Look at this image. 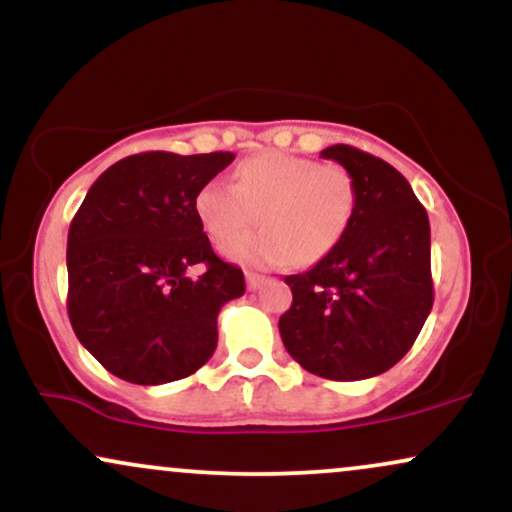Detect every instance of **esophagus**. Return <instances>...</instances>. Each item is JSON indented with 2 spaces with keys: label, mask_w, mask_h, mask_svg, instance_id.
I'll return each instance as SVG.
<instances>
[{
  "label": "esophagus",
  "mask_w": 512,
  "mask_h": 512,
  "mask_svg": "<svg viewBox=\"0 0 512 512\" xmlns=\"http://www.w3.org/2000/svg\"><path fill=\"white\" fill-rule=\"evenodd\" d=\"M245 284H248L250 291L260 289V286L264 284V276L262 274H255V272H245Z\"/></svg>",
  "instance_id": "esophagus-1"
}]
</instances>
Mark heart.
I'll use <instances>...</instances> for the list:
<instances>
[{"label": "heart", "mask_w": 512, "mask_h": 512, "mask_svg": "<svg viewBox=\"0 0 512 512\" xmlns=\"http://www.w3.org/2000/svg\"><path fill=\"white\" fill-rule=\"evenodd\" d=\"M238 185L214 178L199 187L195 214L223 243L261 214L262 232L223 245L228 260L250 267L313 264L342 243L356 214V182L342 166L286 151H262L236 170Z\"/></svg>", "instance_id": "obj_1"}]
</instances>
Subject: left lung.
I'll list each match as a JSON object with an SVG mask.
<instances>
[{"label":"left lung","instance_id":"left-lung-1","mask_svg":"<svg viewBox=\"0 0 512 512\" xmlns=\"http://www.w3.org/2000/svg\"><path fill=\"white\" fill-rule=\"evenodd\" d=\"M356 182V214L342 243L315 267L286 276L293 303L281 342L308 373L366 380L385 373L419 337L433 305L428 214L383 158L334 144L320 154Z\"/></svg>","mask_w":512,"mask_h":512}]
</instances>
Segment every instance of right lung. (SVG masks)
<instances>
[{"instance_id":"1","label":"right lung","mask_w":512,"mask_h":512,"mask_svg":"<svg viewBox=\"0 0 512 512\" xmlns=\"http://www.w3.org/2000/svg\"><path fill=\"white\" fill-rule=\"evenodd\" d=\"M231 151H146L91 185L67 238V310L74 334L105 370L134 385L187 378L216 349L223 303L245 293L243 272L211 250L195 214L204 182ZM199 266L203 274L192 277Z\"/></svg>"}]
</instances>
